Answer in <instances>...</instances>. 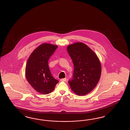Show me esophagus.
Masks as SVG:
<instances>
[{
    "instance_id": "1",
    "label": "esophagus",
    "mask_w": 130,
    "mask_h": 130,
    "mask_svg": "<svg viewBox=\"0 0 130 130\" xmlns=\"http://www.w3.org/2000/svg\"><path fill=\"white\" fill-rule=\"evenodd\" d=\"M60 81L61 82H65L66 81V78H63V79H61L60 80Z\"/></svg>"
}]
</instances>
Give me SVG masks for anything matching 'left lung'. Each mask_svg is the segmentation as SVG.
<instances>
[{"label": "left lung", "instance_id": "obj_1", "mask_svg": "<svg viewBox=\"0 0 130 130\" xmlns=\"http://www.w3.org/2000/svg\"><path fill=\"white\" fill-rule=\"evenodd\" d=\"M67 49L74 65L72 78L68 83L76 94L85 95L90 93L99 83L101 63L94 52L83 43L69 45Z\"/></svg>", "mask_w": 130, "mask_h": 130}]
</instances>
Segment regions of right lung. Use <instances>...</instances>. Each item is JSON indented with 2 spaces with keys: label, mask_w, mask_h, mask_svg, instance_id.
Returning a JSON list of instances; mask_svg holds the SVG:
<instances>
[{
  "label": "right lung",
  "mask_w": 130,
  "mask_h": 130,
  "mask_svg": "<svg viewBox=\"0 0 130 130\" xmlns=\"http://www.w3.org/2000/svg\"><path fill=\"white\" fill-rule=\"evenodd\" d=\"M58 46L44 43L40 45L30 55L25 68V76L31 87L41 94H49L58 83L52 75L48 60Z\"/></svg>",
  "instance_id": "obj_1"
}]
</instances>
